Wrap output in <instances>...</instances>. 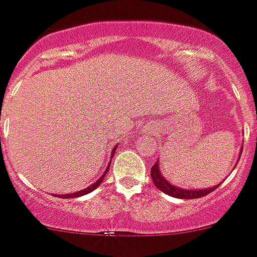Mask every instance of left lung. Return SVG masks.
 <instances>
[{
	"label": "left lung",
	"instance_id": "left-lung-1",
	"mask_svg": "<svg viewBox=\"0 0 257 257\" xmlns=\"http://www.w3.org/2000/svg\"><path fill=\"white\" fill-rule=\"evenodd\" d=\"M243 150V148L240 149V152ZM241 153L239 154V158H237V162L240 160ZM150 176H152V179H153L154 186L157 187L158 190H161L162 193L168 194L170 197L179 198V199H195V198H201L207 195L211 191L216 189L219 185L212 187H208V189H181L178 186H174L172 183L169 182L168 179L165 178L161 174V170H160V162H157L153 165V168L150 170Z\"/></svg>",
	"mask_w": 257,
	"mask_h": 257
}]
</instances>
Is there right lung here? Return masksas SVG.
<instances>
[{"mask_svg":"<svg viewBox=\"0 0 257 257\" xmlns=\"http://www.w3.org/2000/svg\"><path fill=\"white\" fill-rule=\"evenodd\" d=\"M116 149H117V145H116V147L113 148V150H112V153H110V158L113 157L114 150H116ZM110 162H112V160H109V164H108L107 169H105V172H104L103 176L100 177V178L97 179V181H96L95 183H92V185H91V186L85 187V189L80 190V191H76V193H72V194H64V195H59V194H56L55 197H58V198H76V197H81V195H85V194L91 193V191H93V190H95V189H97V187L100 186V183L103 182V179L105 178V174H107V173H108V170H109Z\"/></svg>","mask_w":257,"mask_h":257,"instance_id":"add662e5","label":"right lung"}]
</instances>
